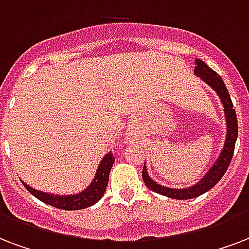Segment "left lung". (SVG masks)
<instances>
[{
  "instance_id": "left-lung-1",
  "label": "left lung",
  "mask_w": 249,
  "mask_h": 249,
  "mask_svg": "<svg viewBox=\"0 0 249 249\" xmlns=\"http://www.w3.org/2000/svg\"><path fill=\"white\" fill-rule=\"evenodd\" d=\"M196 69L195 73L196 75L201 77L202 81L208 83L209 86H212L214 90L217 91L218 96L221 98L222 104L225 107V115H226V124H227V134H226V141L223 150H222L219 158L217 162L214 163L213 167L208 171V174L202 178L197 184L193 187L185 188V189H174V188H166L162 187L160 184H157L154 180L150 179L146 166L143 164V170H142V179L146 187L151 189L153 192L163 195V196L170 197V198H175V200H189V198H195L197 196H201L202 193L208 192L209 189L215 185V184L222 179V176L225 175L229 166H230L231 159L234 155L235 150V142L238 138V120H236V112H235L234 104L231 102L230 94L226 87L225 82L218 75L213 69H210L204 61H201L197 58L196 60Z\"/></svg>"
}]
</instances>
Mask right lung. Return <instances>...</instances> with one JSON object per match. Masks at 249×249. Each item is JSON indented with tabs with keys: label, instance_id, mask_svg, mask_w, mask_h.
<instances>
[{
	"label": "right lung",
	"instance_id": "1",
	"mask_svg": "<svg viewBox=\"0 0 249 249\" xmlns=\"http://www.w3.org/2000/svg\"><path fill=\"white\" fill-rule=\"evenodd\" d=\"M113 162H115L113 154L108 153V154L104 155L103 160L100 162L98 171L95 174L92 183L83 192L78 193V195H71V196L49 195V193L36 191L27 184L23 183V185L32 196H35L37 200L43 201L51 206L62 209V210H79V209L89 208L91 205L96 204L103 197L106 188H107L108 179H109V171L113 166Z\"/></svg>",
	"mask_w": 249,
	"mask_h": 249
}]
</instances>
